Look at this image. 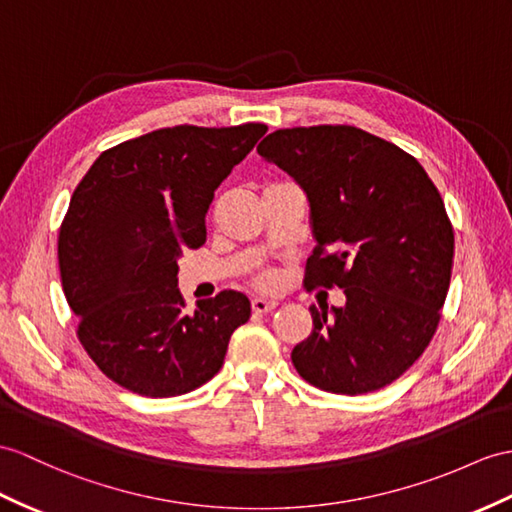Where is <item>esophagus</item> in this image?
Returning a JSON list of instances; mask_svg holds the SVG:
<instances>
[{"mask_svg": "<svg viewBox=\"0 0 512 512\" xmlns=\"http://www.w3.org/2000/svg\"><path fill=\"white\" fill-rule=\"evenodd\" d=\"M276 306H278L276 299H267V297H254L252 299L254 313H271V310Z\"/></svg>", "mask_w": 512, "mask_h": 512, "instance_id": "1", "label": "esophagus"}]
</instances>
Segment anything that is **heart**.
<instances>
[{"instance_id":"b5f03b06","label":"heart","mask_w":512,"mask_h":512,"mask_svg":"<svg viewBox=\"0 0 512 512\" xmlns=\"http://www.w3.org/2000/svg\"><path fill=\"white\" fill-rule=\"evenodd\" d=\"M258 284H260V286H271V284H273V273H269V271L263 273V276L258 278Z\"/></svg>"}]
</instances>
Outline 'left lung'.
I'll return each instance as SVG.
<instances>
[{"mask_svg":"<svg viewBox=\"0 0 512 512\" xmlns=\"http://www.w3.org/2000/svg\"><path fill=\"white\" fill-rule=\"evenodd\" d=\"M258 154L302 186L317 239L306 289L345 293L310 306L313 332L293 347L299 376L321 391H378L413 367L439 328L454 230L428 173L397 145L354 126L286 128Z\"/></svg>","mask_w":512,"mask_h":512,"instance_id":"1","label":"left lung"}]
</instances>
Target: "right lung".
Here are the masks:
<instances>
[{
	"mask_svg": "<svg viewBox=\"0 0 512 512\" xmlns=\"http://www.w3.org/2000/svg\"><path fill=\"white\" fill-rule=\"evenodd\" d=\"M265 132V123L154 130L99 154L73 191L58 234L62 291L86 354L123 389L145 397L197 389L249 319L239 291L186 313L178 258L204 245L215 189Z\"/></svg>",
	"mask_w": 512,
	"mask_h": 512,
	"instance_id": "obj_1",
	"label": "right lung"
}]
</instances>
